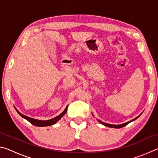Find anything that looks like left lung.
Segmentation results:
<instances>
[{"mask_svg":"<svg viewBox=\"0 0 158 158\" xmlns=\"http://www.w3.org/2000/svg\"><path fill=\"white\" fill-rule=\"evenodd\" d=\"M141 114L139 115V116H138L137 117H136L135 118H134V119H132V120H131L130 121H128V122H127V123H123V124H121V125H112V124L106 123H104V122H102V121H100V120H98V121L99 122H100L101 124H102V125H105V126H106V127H112V128H121V127H123L125 126V125H127L128 123H130L132 122V121H135L136 119L138 118L141 116Z\"/></svg>","mask_w":158,"mask_h":158,"instance_id":"obj_1","label":"left lung"}]
</instances>
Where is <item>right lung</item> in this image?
I'll return each mask as SVG.
<instances>
[{"instance_id":"1","label":"right lung","mask_w":158,"mask_h":158,"mask_svg":"<svg viewBox=\"0 0 158 158\" xmlns=\"http://www.w3.org/2000/svg\"><path fill=\"white\" fill-rule=\"evenodd\" d=\"M68 105L66 106L65 110H64L60 114L58 115V116H57L56 117L53 118H52V119L47 120V121H41V120L35 119V118H33L26 116H25V115H23L21 113H20V112L15 107V108L16 109V111L18 112V114H19L21 117L23 118H25L26 120H27V121L30 122L31 124H33V125H35V126H37V127H45V126H50V125H52L59 121L61 118H62L64 115L66 114L67 111H68Z\"/></svg>"}]
</instances>
